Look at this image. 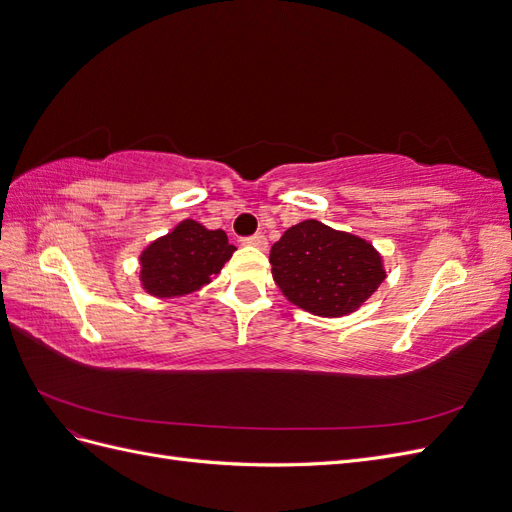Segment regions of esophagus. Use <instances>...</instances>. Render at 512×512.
I'll return each instance as SVG.
<instances>
[{
  "instance_id": "esophagus-1",
  "label": "esophagus",
  "mask_w": 512,
  "mask_h": 512,
  "mask_svg": "<svg viewBox=\"0 0 512 512\" xmlns=\"http://www.w3.org/2000/svg\"><path fill=\"white\" fill-rule=\"evenodd\" d=\"M243 243H245V245H254V247H260V250H265V247H267V237L262 235V232H256V235L243 237Z\"/></svg>"
}]
</instances>
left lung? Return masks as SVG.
I'll return each mask as SVG.
<instances>
[{"label": "left lung", "mask_w": 512, "mask_h": 512, "mask_svg": "<svg viewBox=\"0 0 512 512\" xmlns=\"http://www.w3.org/2000/svg\"><path fill=\"white\" fill-rule=\"evenodd\" d=\"M269 260L288 301L331 318L354 312L386 277L374 245L316 220L288 228Z\"/></svg>", "instance_id": "left-lung-1"}]
</instances>
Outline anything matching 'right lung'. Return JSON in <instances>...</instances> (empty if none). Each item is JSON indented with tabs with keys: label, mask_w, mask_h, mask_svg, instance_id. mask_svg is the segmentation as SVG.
<instances>
[{
	"label": "right lung",
	"mask_w": 512,
	"mask_h": 512,
	"mask_svg": "<svg viewBox=\"0 0 512 512\" xmlns=\"http://www.w3.org/2000/svg\"><path fill=\"white\" fill-rule=\"evenodd\" d=\"M235 252L224 230H207L192 220L153 241L141 256V277L156 297H181L209 282Z\"/></svg>",
	"instance_id": "add662e5"
}]
</instances>
